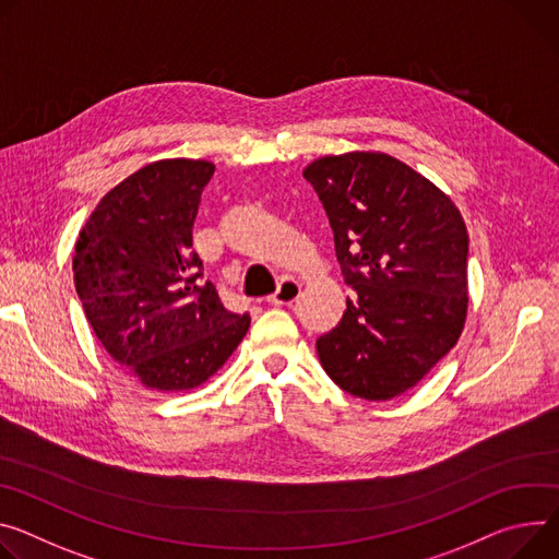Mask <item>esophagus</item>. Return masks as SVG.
<instances>
[{
  "label": "esophagus",
  "instance_id": "34e87169",
  "mask_svg": "<svg viewBox=\"0 0 559 559\" xmlns=\"http://www.w3.org/2000/svg\"><path fill=\"white\" fill-rule=\"evenodd\" d=\"M298 296H300V285H298L294 278H285V281L278 285L276 294H272V296L267 298V302H270V306H292V302H294Z\"/></svg>",
  "mask_w": 559,
  "mask_h": 559
}]
</instances>
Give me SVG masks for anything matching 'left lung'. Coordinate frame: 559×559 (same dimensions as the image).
Wrapping results in <instances>:
<instances>
[{
  "instance_id": "8db88e82",
  "label": "left lung",
  "mask_w": 559,
  "mask_h": 559,
  "mask_svg": "<svg viewBox=\"0 0 559 559\" xmlns=\"http://www.w3.org/2000/svg\"><path fill=\"white\" fill-rule=\"evenodd\" d=\"M306 178L328 214L347 296L317 338L328 377L388 401L417 385L460 338L468 310V231L452 200L385 154L314 160Z\"/></svg>"
}]
</instances>
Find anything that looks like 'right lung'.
I'll return each mask as SVG.
<instances>
[{"instance_id": "add662e5", "label": "right lung", "mask_w": 559, "mask_h": 559, "mask_svg": "<svg viewBox=\"0 0 559 559\" xmlns=\"http://www.w3.org/2000/svg\"><path fill=\"white\" fill-rule=\"evenodd\" d=\"M214 169L185 158L138 169L99 200L75 242V289L95 336L151 390L205 383L249 328L202 281L193 251Z\"/></svg>"}]
</instances>
